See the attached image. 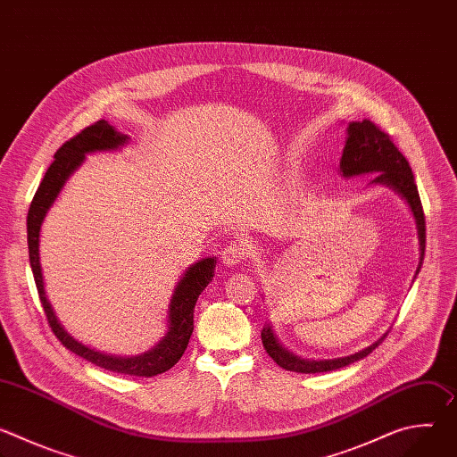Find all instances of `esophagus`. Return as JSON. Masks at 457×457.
Segmentation results:
<instances>
[{
  "instance_id": "obj_1",
  "label": "esophagus",
  "mask_w": 457,
  "mask_h": 457,
  "mask_svg": "<svg viewBox=\"0 0 457 457\" xmlns=\"http://www.w3.org/2000/svg\"><path fill=\"white\" fill-rule=\"evenodd\" d=\"M245 256H247V245L242 238L231 240L222 251V260H224V264H228V266L240 264Z\"/></svg>"
}]
</instances>
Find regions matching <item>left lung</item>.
<instances>
[{
    "instance_id": "1",
    "label": "left lung",
    "mask_w": 457,
    "mask_h": 457,
    "mask_svg": "<svg viewBox=\"0 0 457 457\" xmlns=\"http://www.w3.org/2000/svg\"><path fill=\"white\" fill-rule=\"evenodd\" d=\"M340 170H342L344 177L376 171L378 175L374 177L372 182L386 184L403 195L416 217V226H418L420 251H421L420 264L416 270V275H418L421 270V264H423V256H425V213H423L421 199L418 193V186L414 182V173L411 170V164L405 159V155L398 150V146L393 143V137H390L381 126L374 124L369 119L351 122L347 128V141H345L344 155L340 161ZM385 337H381L370 347H367L356 354H351L345 358H337V360H321V361L302 360V358L291 354L289 351H286L278 344L270 325L262 331V344H264L266 353L282 369L311 374V372H328V370L342 369V367H347L349 363H354V361L369 356L385 340Z\"/></svg>"
}]
</instances>
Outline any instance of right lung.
Instances as JSON below:
<instances>
[{"label":"right lung","instance_id":"add662e5","mask_svg":"<svg viewBox=\"0 0 457 457\" xmlns=\"http://www.w3.org/2000/svg\"><path fill=\"white\" fill-rule=\"evenodd\" d=\"M126 136L117 134L113 126L108 124V120H97L90 126H87L81 132L64 143L54 155V162L48 166L34 199L29 208L27 217V237H29V258L30 268L34 273L36 287L39 293V300L43 305V311L46 314L48 325L52 333L57 337V340L67 347L69 351L76 353L78 356L92 361L94 365L117 372V374H129V376H143L152 378L157 374L166 372L171 369L180 356L184 354L189 337L193 333V309L197 303L199 295L206 289V286L212 282L215 273V258H203L201 262L193 264L175 287V293L171 296L170 303V316H168V333L166 337L148 353L141 356L132 358H119V356H106L101 353H96L79 342H76L67 331L61 328L59 320L54 314L52 305L46 300L45 286H43V275H41V264H39V229L41 222L59 195L64 180L71 177V173L83 162L85 155L97 150H113L120 145H124Z\"/></svg>","mask_w":457,"mask_h":457}]
</instances>
